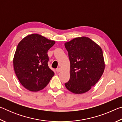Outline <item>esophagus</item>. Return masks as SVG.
Returning <instances> with one entry per match:
<instances>
[{"mask_svg":"<svg viewBox=\"0 0 122 122\" xmlns=\"http://www.w3.org/2000/svg\"><path fill=\"white\" fill-rule=\"evenodd\" d=\"M60 71H61V68H57L56 69V71L57 72V73H58V72H60Z\"/></svg>","mask_w":122,"mask_h":122,"instance_id":"34e87169","label":"esophagus"}]
</instances>
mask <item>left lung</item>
<instances>
[{
  "mask_svg": "<svg viewBox=\"0 0 122 122\" xmlns=\"http://www.w3.org/2000/svg\"><path fill=\"white\" fill-rule=\"evenodd\" d=\"M71 63L70 79L66 88L74 94L89 90L104 72V61L101 47L87 37L76 38L65 43Z\"/></svg>",
  "mask_w": 122,
  "mask_h": 122,
  "instance_id": "8db88e82",
  "label": "left lung"
}]
</instances>
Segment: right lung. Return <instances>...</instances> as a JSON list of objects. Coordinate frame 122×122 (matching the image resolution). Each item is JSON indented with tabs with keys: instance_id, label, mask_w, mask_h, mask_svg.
<instances>
[{
	"instance_id": "right-lung-1",
	"label": "right lung",
	"mask_w": 122,
	"mask_h": 122,
	"mask_svg": "<svg viewBox=\"0 0 122 122\" xmlns=\"http://www.w3.org/2000/svg\"><path fill=\"white\" fill-rule=\"evenodd\" d=\"M55 41L39 34L26 36L18 45L13 59L16 76L22 86L31 92H38L49 83L54 75L48 65V51Z\"/></svg>"
}]
</instances>
